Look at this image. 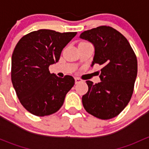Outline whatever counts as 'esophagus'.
Instances as JSON below:
<instances>
[{"mask_svg": "<svg viewBox=\"0 0 149 149\" xmlns=\"http://www.w3.org/2000/svg\"><path fill=\"white\" fill-rule=\"evenodd\" d=\"M81 81H82L80 79H79V78H76V79H75V84H76L81 83Z\"/></svg>", "mask_w": 149, "mask_h": 149, "instance_id": "34e87169", "label": "esophagus"}]
</instances>
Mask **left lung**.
<instances>
[{"label": "left lung", "instance_id": "1", "mask_svg": "<svg viewBox=\"0 0 149 149\" xmlns=\"http://www.w3.org/2000/svg\"><path fill=\"white\" fill-rule=\"evenodd\" d=\"M80 37L95 48L91 66H102L100 83L86 81L88 90L82 97L83 106L99 119H112L125 109L133 95L138 72L136 55L127 39L111 26L84 31Z\"/></svg>", "mask_w": 149, "mask_h": 149}]
</instances>
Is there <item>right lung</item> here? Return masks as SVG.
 Here are the masks:
<instances>
[{"label":"right lung","instance_id":"right-lung-1","mask_svg":"<svg viewBox=\"0 0 149 149\" xmlns=\"http://www.w3.org/2000/svg\"><path fill=\"white\" fill-rule=\"evenodd\" d=\"M77 32L40 29L24 36L11 58V81L24 107L38 117L55 113L75 84L72 76L60 78L49 66L58 62L63 49Z\"/></svg>","mask_w":149,"mask_h":149}]
</instances>
